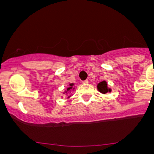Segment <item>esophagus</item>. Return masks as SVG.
Wrapping results in <instances>:
<instances>
[{"mask_svg":"<svg viewBox=\"0 0 154 154\" xmlns=\"http://www.w3.org/2000/svg\"><path fill=\"white\" fill-rule=\"evenodd\" d=\"M82 83H83V84H88L89 83V80H83V81H82Z\"/></svg>","mask_w":154,"mask_h":154,"instance_id":"1","label":"esophagus"}]
</instances>
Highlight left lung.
<instances>
[{
	"mask_svg": "<svg viewBox=\"0 0 154 154\" xmlns=\"http://www.w3.org/2000/svg\"><path fill=\"white\" fill-rule=\"evenodd\" d=\"M97 87H98V90L103 93H107L108 91H111L109 89L107 88V84H106V81H103L101 82V83H100V84H98V86H97Z\"/></svg>",
	"mask_w": 154,
	"mask_h": 154,
	"instance_id": "1",
	"label": "left lung"
}]
</instances>
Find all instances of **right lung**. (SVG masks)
Masks as SVG:
<instances>
[{"label": "right lung", "mask_w": 154, "mask_h": 154, "mask_svg": "<svg viewBox=\"0 0 154 154\" xmlns=\"http://www.w3.org/2000/svg\"><path fill=\"white\" fill-rule=\"evenodd\" d=\"M72 85H73V84H70V86H72ZM70 88H71V87H69V88H68V89H67V90H70Z\"/></svg>", "instance_id": "obj_1"}]
</instances>
